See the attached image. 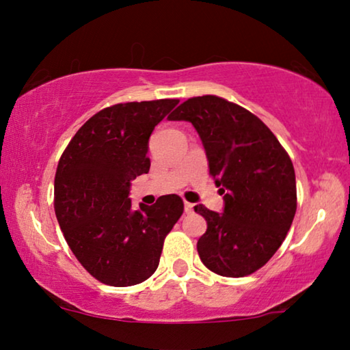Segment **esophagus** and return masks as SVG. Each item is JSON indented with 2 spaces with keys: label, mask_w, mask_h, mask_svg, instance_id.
I'll return each instance as SVG.
<instances>
[{
  "label": "esophagus",
  "mask_w": 350,
  "mask_h": 350,
  "mask_svg": "<svg viewBox=\"0 0 350 350\" xmlns=\"http://www.w3.org/2000/svg\"><path fill=\"white\" fill-rule=\"evenodd\" d=\"M194 212V204L185 202V213H193Z\"/></svg>",
  "instance_id": "1"
}]
</instances>
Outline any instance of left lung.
I'll use <instances>...</instances> for the list:
<instances>
[{
  "label": "left lung",
  "instance_id": "8db88e82",
  "mask_svg": "<svg viewBox=\"0 0 350 350\" xmlns=\"http://www.w3.org/2000/svg\"><path fill=\"white\" fill-rule=\"evenodd\" d=\"M198 131L210 175L224 194L223 213L196 205L207 221L198 241L200 261L215 274L245 277L271 260L296 213L290 156L248 109L217 95L188 98L169 116Z\"/></svg>",
  "mask_w": 350,
  "mask_h": 350
}]
</instances>
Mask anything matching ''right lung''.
<instances>
[{
	"instance_id": "right-lung-1",
	"label": "right lung",
	"mask_w": 350,
	"mask_h": 350,
	"mask_svg": "<svg viewBox=\"0 0 350 350\" xmlns=\"http://www.w3.org/2000/svg\"><path fill=\"white\" fill-rule=\"evenodd\" d=\"M178 100L118 103L94 114L71 138L54 181L65 241L90 275L131 286L154 274L165 236L183 213L176 194L133 210L131 181L150 172L148 140Z\"/></svg>"
}]
</instances>
